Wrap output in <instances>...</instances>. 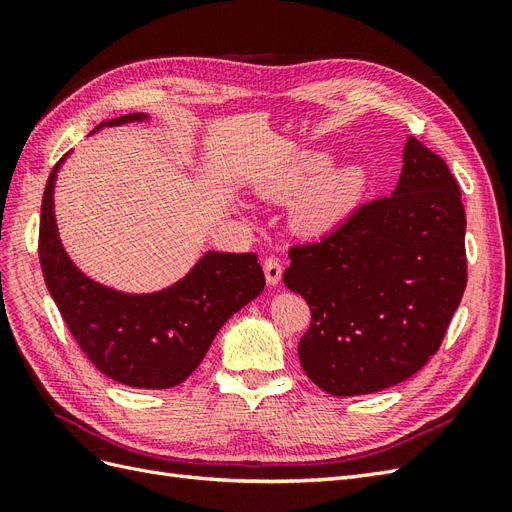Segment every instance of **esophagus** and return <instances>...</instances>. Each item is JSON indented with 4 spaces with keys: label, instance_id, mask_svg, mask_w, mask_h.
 Listing matches in <instances>:
<instances>
[{
    "label": "esophagus",
    "instance_id": "1",
    "mask_svg": "<svg viewBox=\"0 0 512 512\" xmlns=\"http://www.w3.org/2000/svg\"><path fill=\"white\" fill-rule=\"evenodd\" d=\"M262 269H265V277H267V284L269 286H277L282 282V265L280 260L277 258H267L265 265H262Z\"/></svg>",
    "mask_w": 512,
    "mask_h": 512
}]
</instances>
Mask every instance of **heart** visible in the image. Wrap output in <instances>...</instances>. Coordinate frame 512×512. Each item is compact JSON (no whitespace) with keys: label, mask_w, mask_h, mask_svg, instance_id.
Here are the masks:
<instances>
[{"label":"heart","mask_w":512,"mask_h":512,"mask_svg":"<svg viewBox=\"0 0 512 512\" xmlns=\"http://www.w3.org/2000/svg\"><path fill=\"white\" fill-rule=\"evenodd\" d=\"M331 156L309 151L299 156L290 173L267 190L269 196L282 198L309 191L299 200L294 220L312 235H324L342 224L359 203L365 190V170L356 164L331 168Z\"/></svg>","instance_id":"b5f03b06"}]
</instances>
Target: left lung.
<instances>
[{"instance_id": "left-lung-1", "label": "left lung", "mask_w": 512, "mask_h": 512, "mask_svg": "<svg viewBox=\"0 0 512 512\" xmlns=\"http://www.w3.org/2000/svg\"><path fill=\"white\" fill-rule=\"evenodd\" d=\"M457 179L414 136L391 196L356 209L320 243L292 247L288 290L312 309L301 367L335 397L378 393L438 352L466 288Z\"/></svg>"}]
</instances>
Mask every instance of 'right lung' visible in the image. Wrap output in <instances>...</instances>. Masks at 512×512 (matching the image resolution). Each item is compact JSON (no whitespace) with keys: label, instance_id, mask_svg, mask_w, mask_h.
<instances>
[{"label":"right lung","instance_id":"right-lung-1","mask_svg":"<svg viewBox=\"0 0 512 512\" xmlns=\"http://www.w3.org/2000/svg\"><path fill=\"white\" fill-rule=\"evenodd\" d=\"M130 113L104 128L147 121ZM70 153L51 170L40 213V265L59 314L87 359L104 376L134 389H170L205 359L224 322L265 290L256 254L209 250L181 280L156 292H123L91 280L68 256L55 218V181Z\"/></svg>","mask_w":512,"mask_h":512}]
</instances>
